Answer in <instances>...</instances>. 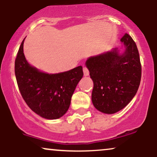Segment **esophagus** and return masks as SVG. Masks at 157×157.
Instances as JSON below:
<instances>
[{"label":"esophagus","mask_w":157,"mask_h":157,"mask_svg":"<svg viewBox=\"0 0 157 157\" xmlns=\"http://www.w3.org/2000/svg\"><path fill=\"white\" fill-rule=\"evenodd\" d=\"M82 70H83V73H84L85 76H88V75H89V69H88V68L86 67V66H83V68H82Z\"/></svg>","instance_id":"34e87169"}]
</instances>
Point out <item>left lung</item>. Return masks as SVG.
<instances>
[{
    "label": "left lung",
    "instance_id": "1",
    "mask_svg": "<svg viewBox=\"0 0 157 157\" xmlns=\"http://www.w3.org/2000/svg\"><path fill=\"white\" fill-rule=\"evenodd\" d=\"M125 50L117 48L90 57L86 61L94 82L93 105L105 113H114L125 108L135 96L140 84L142 66L134 40L125 33L120 39Z\"/></svg>",
    "mask_w": 157,
    "mask_h": 157
}]
</instances>
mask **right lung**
I'll return each mask as SVG.
<instances>
[{
	"label": "right lung",
	"mask_w": 157,
	"mask_h": 157,
	"mask_svg": "<svg viewBox=\"0 0 157 157\" xmlns=\"http://www.w3.org/2000/svg\"><path fill=\"white\" fill-rule=\"evenodd\" d=\"M24 40L15 62L16 80L21 96L27 105L42 117L60 118L68 111L75 88L83 76L82 67L52 75L41 72L25 58Z\"/></svg>",
	"instance_id": "1"
}]
</instances>
